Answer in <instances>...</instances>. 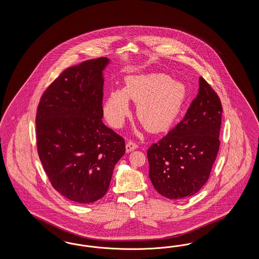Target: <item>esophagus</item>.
<instances>
[{"mask_svg": "<svg viewBox=\"0 0 259 259\" xmlns=\"http://www.w3.org/2000/svg\"><path fill=\"white\" fill-rule=\"evenodd\" d=\"M137 148H138V145L133 141H128L126 143L125 149L127 153H130V152H132V151L137 149Z\"/></svg>", "mask_w": 259, "mask_h": 259, "instance_id": "1", "label": "esophagus"}]
</instances>
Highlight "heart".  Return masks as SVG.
<instances>
[{
	"instance_id": "heart-1",
	"label": "heart",
	"mask_w": 259,
	"mask_h": 259,
	"mask_svg": "<svg viewBox=\"0 0 259 259\" xmlns=\"http://www.w3.org/2000/svg\"><path fill=\"white\" fill-rule=\"evenodd\" d=\"M129 99L137 103V116L150 132L169 129L187 99V87L165 74L128 76L123 89L107 93L102 113L110 125L122 127L131 114Z\"/></svg>"
}]
</instances>
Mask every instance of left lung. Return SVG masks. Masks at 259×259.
<instances>
[{
    "mask_svg": "<svg viewBox=\"0 0 259 259\" xmlns=\"http://www.w3.org/2000/svg\"><path fill=\"white\" fill-rule=\"evenodd\" d=\"M222 106L202 77L185 117L147 151L154 188L169 199L193 196L208 181L220 149Z\"/></svg>",
    "mask_w": 259,
    "mask_h": 259,
    "instance_id": "obj_1",
    "label": "left lung"
}]
</instances>
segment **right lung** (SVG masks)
<instances>
[{
    "label": "right lung",
    "mask_w": 259,
    "mask_h": 259,
    "mask_svg": "<svg viewBox=\"0 0 259 259\" xmlns=\"http://www.w3.org/2000/svg\"><path fill=\"white\" fill-rule=\"evenodd\" d=\"M108 58L63 71L45 91L36 115L39 159L52 186L74 202L93 203L109 188L124 140L102 118Z\"/></svg>",
    "instance_id": "right-lung-1"
}]
</instances>
